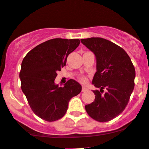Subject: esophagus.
Masks as SVG:
<instances>
[{
    "label": "esophagus",
    "instance_id": "34e87169",
    "mask_svg": "<svg viewBox=\"0 0 149 149\" xmlns=\"http://www.w3.org/2000/svg\"><path fill=\"white\" fill-rule=\"evenodd\" d=\"M88 91V88H86L85 86H83L82 87V92H86V91Z\"/></svg>",
    "mask_w": 149,
    "mask_h": 149
}]
</instances>
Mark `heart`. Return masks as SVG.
<instances>
[{
	"mask_svg": "<svg viewBox=\"0 0 149 149\" xmlns=\"http://www.w3.org/2000/svg\"><path fill=\"white\" fill-rule=\"evenodd\" d=\"M79 81H81V83H86V81H87V78H86V76H82L79 78Z\"/></svg>",
	"mask_w": 149,
	"mask_h": 149,
	"instance_id": "heart-1",
	"label": "heart"
}]
</instances>
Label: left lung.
<instances>
[{
	"label": "left lung",
	"mask_w": 149,
	"mask_h": 149,
	"mask_svg": "<svg viewBox=\"0 0 149 149\" xmlns=\"http://www.w3.org/2000/svg\"><path fill=\"white\" fill-rule=\"evenodd\" d=\"M81 41L96 57L97 71L92 83L100 88L93 91L94 102L85 108L93 120L108 122L122 113L128 104L134 88V66L127 52L110 41L100 37Z\"/></svg>",
	"instance_id": "8db88e82"
}]
</instances>
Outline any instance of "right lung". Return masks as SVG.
I'll return each instance as SVG.
<instances>
[{"mask_svg":"<svg viewBox=\"0 0 149 149\" xmlns=\"http://www.w3.org/2000/svg\"><path fill=\"white\" fill-rule=\"evenodd\" d=\"M79 40L56 38L37 45L23 58L19 72L21 88L36 115L47 122L61 119L68 102L81 93V85L70 79L63 87L54 83L57 72L78 47Z\"/></svg>","mask_w":149,"mask_h":149,"instance_id":"obj_1","label":"right lung"}]
</instances>
